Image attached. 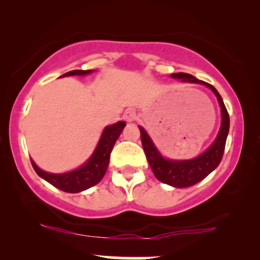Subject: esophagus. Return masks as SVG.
Wrapping results in <instances>:
<instances>
[{"instance_id": "obj_1", "label": "esophagus", "mask_w": 260, "mask_h": 260, "mask_svg": "<svg viewBox=\"0 0 260 260\" xmlns=\"http://www.w3.org/2000/svg\"><path fill=\"white\" fill-rule=\"evenodd\" d=\"M123 120L127 121V122L134 121V120H136V112H134L133 110H131V109L126 110V111H124V113H123Z\"/></svg>"}]
</instances>
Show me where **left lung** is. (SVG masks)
<instances>
[{"label": "left lung", "instance_id": "left-lung-1", "mask_svg": "<svg viewBox=\"0 0 260 260\" xmlns=\"http://www.w3.org/2000/svg\"><path fill=\"white\" fill-rule=\"evenodd\" d=\"M172 77L174 78L182 79V82L201 83V84H205L209 86L214 91V94L216 95L217 100H219L222 115L221 128H220V132L217 134L215 142L211 144V147L205 153H203L201 156L192 160L175 161L164 159L159 151L156 150V148L154 147L153 142L149 138L144 128L139 126L140 140H142L143 149H144L145 156H147V160L151 170H153L155 177L162 182V183L170 184V186L177 188H184L193 186V184L204 180L213 170H215L219 166L220 161L222 159L223 150H225L226 138H228L230 128V116L225 107V104L222 101L221 95L217 92V90L213 85L203 82V80L197 79L192 74L188 73L180 72L172 74Z\"/></svg>", "mask_w": 260, "mask_h": 260}]
</instances>
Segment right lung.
<instances>
[{
	"instance_id": "add662e5",
	"label": "right lung",
	"mask_w": 260,
	"mask_h": 260,
	"mask_svg": "<svg viewBox=\"0 0 260 260\" xmlns=\"http://www.w3.org/2000/svg\"><path fill=\"white\" fill-rule=\"evenodd\" d=\"M86 73H90V71H71V72L63 74V76H77V74L83 76V74ZM124 126H126V123L121 121L112 124V126L106 127L104 129L99 144L95 149L92 156L84 166H82L78 170H74L72 172H67V174L62 175L49 174V172H45L43 170L39 169L35 165L34 161L31 160L32 168H34L35 172L40 177H43L44 180H46L52 186L63 190V192L78 193L84 189H88V188L95 186V184L99 183L103 180L107 166H109L110 154H111L113 145H115L116 140L120 137Z\"/></svg>"
}]
</instances>
